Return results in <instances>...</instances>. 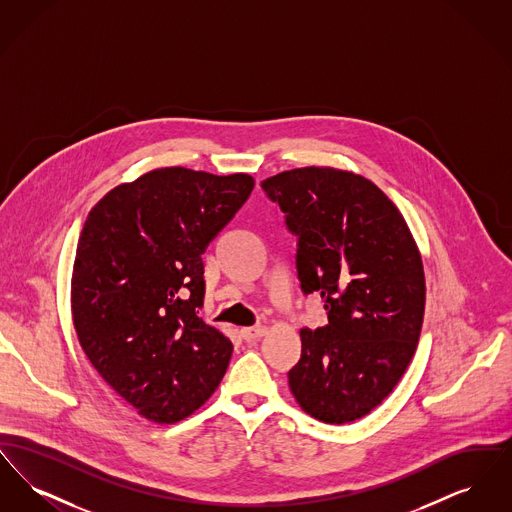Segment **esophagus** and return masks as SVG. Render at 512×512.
<instances>
[{"mask_svg": "<svg viewBox=\"0 0 512 512\" xmlns=\"http://www.w3.org/2000/svg\"><path fill=\"white\" fill-rule=\"evenodd\" d=\"M242 338L245 341L257 340L267 334V326H251V328H242Z\"/></svg>", "mask_w": 512, "mask_h": 512, "instance_id": "esophagus-1", "label": "esophagus"}]
</instances>
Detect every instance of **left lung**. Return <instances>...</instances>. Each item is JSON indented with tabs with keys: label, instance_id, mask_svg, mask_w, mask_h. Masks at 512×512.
<instances>
[{
	"label": "left lung",
	"instance_id": "1",
	"mask_svg": "<svg viewBox=\"0 0 512 512\" xmlns=\"http://www.w3.org/2000/svg\"><path fill=\"white\" fill-rule=\"evenodd\" d=\"M297 236V276L320 293L328 324L301 330L288 372L299 407L345 424L378 407L413 359L426 282L413 234L388 195L365 176L330 167L261 182Z\"/></svg>",
	"mask_w": 512,
	"mask_h": 512
}]
</instances>
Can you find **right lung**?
Returning a JSON list of instances; mask_svg holds the SVG:
<instances>
[{
  "mask_svg": "<svg viewBox=\"0 0 512 512\" xmlns=\"http://www.w3.org/2000/svg\"><path fill=\"white\" fill-rule=\"evenodd\" d=\"M253 186L244 172L155 169L103 195L84 222L74 330L99 376L151 422L190 416L228 368L232 341L197 317L201 255Z\"/></svg>",
  "mask_w": 512,
  "mask_h": 512,
  "instance_id": "1",
  "label": "right lung"
}]
</instances>
